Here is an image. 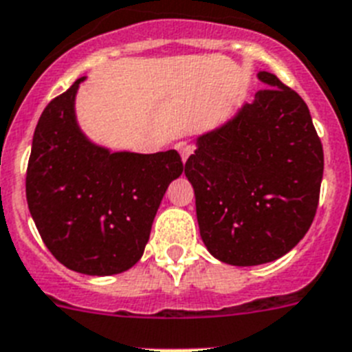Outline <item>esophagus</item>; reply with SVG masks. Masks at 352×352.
<instances>
[{"mask_svg": "<svg viewBox=\"0 0 352 352\" xmlns=\"http://www.w3.org/2000/svg\"><path fill=\"white\" fill-rule=\"evenodd\" d=\"M175 148L179 150V153H181L182 162L188 161V157H190L191 153H193V146H190V144H188V143H177Z\"/></svg>", "mask_w": 352, "mask_h": 352, "instance_id": "obj_1", "label": "esophagus"}]
</instances>
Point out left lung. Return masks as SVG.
I'll return each mask as SVG.
<instances>
[{
    "label": "left lung",
    "instance_id": "left-lung-1",
    "mask_svg": "<svg viewBox=\"0 0 352 352\" xmlns=\"http://www.w3.org/2000/svg\"><path fill=\"white\" fill-rule=\"evenodd\" d=\"M258 78L267 87L197 135L184 168L206 249L234 267L276 261L302 240L324 173L308 105L268 71Z\"/></svg>",
    "mask_w": 352,
    "mask_h": 352
}]
</instances>
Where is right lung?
I'll use <instances>...</instances> for the list:
<instances>
[{
	"label": "right lung",
	"instance_id": "1",
	"mask_svg": "<svg viewBox=\"0 0 352 352\" xmlns=\"http://www.w3.org/2000/svg\"><path fill=\"white\" fill-rule=\"evenodd\" d=\"M85 76L48 103L35 126L26 200L50 252L69 270L114 276L143 256L153 218L184 170L177 150L112 152L76 120Z\"/></svg>",
	"mask_w": 352,
	"mask_h": 352
}]
</instances>
